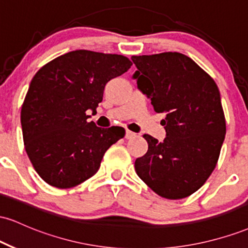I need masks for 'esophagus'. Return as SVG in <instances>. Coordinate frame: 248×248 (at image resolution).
Wrapping results in <instances>:
<instances>
[{"mask_svg":"<svg viewBox=\"0 0 248 248\" xmlns=\"http://www.w3.org/2000/svg\"><path fill=\"white\" fill-rule=\"evenodd\" d=\"M135 135H136L135 133L130 132V130H126V135H124V138H126L127 140H128V139H133Z\"/></svg>","mask_w":248,"mask_h":248,"instance_id":"34e87169","label":"esophagus"}]
</instances>
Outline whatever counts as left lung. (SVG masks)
Instances as JSON below:
<instances>
[{"label":"left lung","instance_id":"obj_1","mask_svg":"<svg viewBox=\"0 0 248 248\" xmlns=\"http://www.w3.org/2000/svg\"><path fill=\"white\" fill-rule=\"evenodd\" d=\"M139 90L152 100L167 136L144 134L148 152L136 158L138 176L168 199L192 195L210 177L226 133L220 93L215 80L179 52L133 56Z\"/></svg>","mask_w":248,"mask_h":248}]
</instances>
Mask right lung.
I'll list each match as a JSON object with an SVG mask.
<instances>
[{"label": "right lung", "instance_id": "1", "mask_svg": "<svg viewBox=\"0 0 248 248\" xmlns=\"http://www.w3.org/2000/svg\"><path fill=\"white\" fill-rule=\"evenodd\" d=\"M132 62L112 53L76 50L45 64L30 82L21 110L24 147L50 186L69 189L92 177L106 150L124 136L122 127H96L95 112L110 79Z\"/></svg>", "mask_w": 248, "mask_h": 248}]
</instances>
